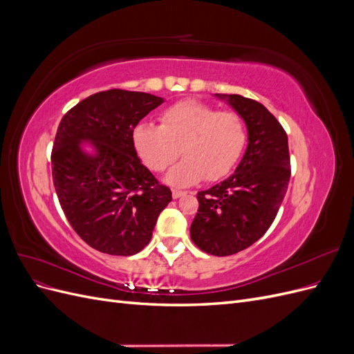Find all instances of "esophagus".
<instances>
[{
    "mask_svg": "<svg viewBox=\"0 0 354 354\" xmlns=\"http://www.w3.org/2000/svg\"><path fill=\"white\" fill-rule=\"evenodd\" d=\"M183 195H186V192H183V190H177V189H174V190H173V198H174V199H178V198H181Z\"/></svg>",
    "mask_w": 354,
    "mask_h": 354,
    "instance_id": "obj_1",
    "label": "esophagus"
}]
</instances>
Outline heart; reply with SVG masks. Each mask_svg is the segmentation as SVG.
I'll list each match as a JSON object with an SVG mask.
<instances>
[{"instance_id": "heart-1", "label": "heart", "mask_w": 354, "mask_h": 354, "mask_svg": "<svg viewBox=\"0 0 354 354\" xmlns=\"http://www.w3.org/2000/svg\"><path fill=\"white\" fill-rule=\"evenodd\" d=\"M246 127L233 112H220L205 103L185 100L160 115V125L138 124L133 131L137 155L147 168L164 171L180 155L186 159L171 168L165 181L177 187L216 181L238 164L246 145Z\"/></svg>"}]
</instances>
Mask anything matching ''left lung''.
Wrapping results in <instances>:
<instances>
[{
	"label": "left lung",
	"mask_w": 354,
	"mask_h": 354,
	"mask_svg": "<svg viewBox=\"0 0 354 354\" xmlns=\"http://www.w3.org/2000/svg\"><path fill=\"white\" fill-rule=\"evenodd\" d=\"M214 95L242 118L248 145L229 178L198 192L190 238L202 251L224 257L248 248L270 227L288 190L291 165L286 133L261 103L239 94Z\"/></svg>",
	"instance_id": "1"
}]
</instances>
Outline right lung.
<instances>
[{
	"label": "right lung",
	"mask_w": 354,
	"mask_h": 354,
	"mask_svg": "<svg viewBox=\"0 0 354 354\" xmlns=\"http://www.w3.org/2000/svg\"><path fill=\"white\" fill-rule=\"evenodd\" d=\"M158 95L109 90L62 118L51 153L63 212L84 242L111 255H134L152 238L171 190L138 158L133 131L162 104Z\"/></svg>",
	"instance_id": "right-lung-1"
}]
</instances>
